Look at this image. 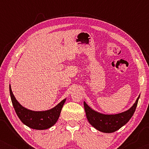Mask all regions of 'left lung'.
I'll return each mask as SVG.
<instances>
[{
	"mask_svg": "<svg viewBox=\"0 0 149 149\" xmlns=\"http://www.w3.org/2000/svg\"><path fill=\"white\" fill-rule=\"evenodd\" d=\"M140 95L133 106L127 111L114 115H107L99 113L91 109L84 101V108L89 123L95 129L104 133H113L125 125L133 116L137 107Z\"/></svg>",
	"mask_w": 149,
	"mask_h": 149,
	"instance_id": "1",
	"label": "left lung"
}]
</instances>
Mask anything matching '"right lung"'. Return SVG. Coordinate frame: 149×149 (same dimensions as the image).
<instances>
[{
	"label": "right lung",
	"mask_w": 149,
	"mask_h": 149,
	"mask_svg": "<svg viewBox=\"0 0 149 149\" xmlns=\"http://www.w3.org/2000/svg\"><path fill=\"white\" fill-rule=\"evenodd\" d=\"M9 91L12 104L19 119L24 125L34 130H47L54 125L60 117L61 111L66 100L64 99L51 109L35 111L26 109L16 100L11 90V85H9Z\"/></svg>",
	"instance_id": "right-lung-1"
}]
</instances>
